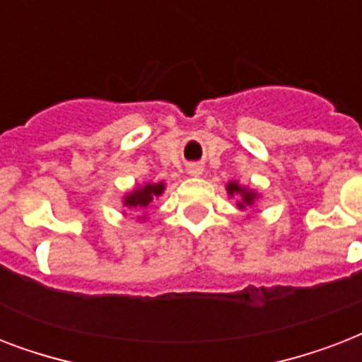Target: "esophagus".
Masks as SVG:
<instances>
[{
	"label": "esophagus",
	"instance_id": "34e87169",
	"mask_svg": "<svg viewBox=\"0 0 362 362\" xmlns=\"http://www.w3.org/2000/svg\"><path fill=\"white\" fill-rule=\"evenodd\" d=\"M187 175H189V176H201V175H203V165H199V163L187 165Z\"/></svg>",
	"mask_w": 362,
	"mask_h": 362
}]
</instances>
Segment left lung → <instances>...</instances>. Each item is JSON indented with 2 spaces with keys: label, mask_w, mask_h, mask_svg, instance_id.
Here are the masks:
<instances>
[{
  "label": "left lung",
  "mask_w": 362,
  "mask_h": 362,
  "mask_svg": "<svg viewBox=\"0 0 362 362\" xmlns=\"http://www.w3.org/2000/svg\"><path fill=\"white\" fill-rule=\"evenodd\" d=\"M227 195L229 197H237V206L242 212L253 206V203L259 199V192H255L253 187L242 186L237 180L227 182Z\"/></svg>",
  "instance_id": "left-lung-1"
}]
</instances>
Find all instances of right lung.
<instances>
[{
	"instance_id": "1",
	"label": "right lung",
	"mask_w": 362,
	"mask_h": 362,
	"mask_svg": "<svg viewBox=\"0 0 362 362\" xmlns=\"http://www.w3.org/2000/svg\"><path fill=\"white\" fill-rule=\"evenodd\" d=\"M165 187H167L165 182H158V184L148 182L144 186H136L133 187L131 192L125 193L124 199H122V203H124L125 209H133L136 214H141L139 216V221H144L148 218L146 209L156 201V199L163 195Z\"/></svg>"
}]
</instances>
